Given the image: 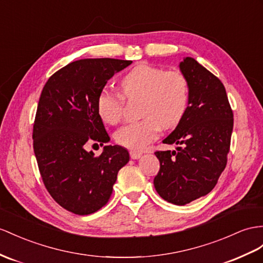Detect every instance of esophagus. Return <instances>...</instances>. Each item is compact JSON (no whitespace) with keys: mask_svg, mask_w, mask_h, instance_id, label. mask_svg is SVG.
Returning <instances> with one entry per match:
<instances>
[{"mask_svg":"<svg viewBox=\"0 0 263 263\" xmlns=\"http://www.w3.org/2000/svg\"><path fill=\"white\" fill-rule=\"evenodd\" d=\"M141 156H142V153L139 152V151H133V150L130 151V157H131V159H133V160L140 159Z\"/></svg>","mask_w":263,"mask_h":263,"instance_id":"obj_1","label":"esophagus"}]
</instances>
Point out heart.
I'll return each instance as SVG.
<instances>
[{"label": "heart", "instance_id": "1", "mask_svg": "<svg viewBox=\"0 0 263 263\" xmlns=\"http://www.w3.org/2000/svg\"><path fill=\"white\" fill-rule=\"evenodd\" d=\"M121 89L126 98H143L141 116L144 119L123 125L114 136L117 142L127 149H143L158 137L161 126H177L189 105V83L180 71L141 63L121 80ZM123 105L124 99L117 92L103 90L98 97V113L105 123H119Z\"/></svg>", "mask_w": 263, "mask_h": 263}]
</instances>
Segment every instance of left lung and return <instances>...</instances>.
<instances>
[{
  "label": "left lung",
  "mask_w": 263,
  "mask_h": 263,
  "mask_svg": "<svg viewBox=\"0 0 263 263\" xmlns=\"http://www.w3.org/2000/svg\"><path fill=\"white\" fill-rule=\"evenodd\" d=\"M189 83V105L183 119L164 140L177 151H157L160 170L153 184L170 203L184 205L206 196L227 165L233 113L224 85L190 57L179 64Z\"/></svg>",
  "instance_id": "8db88e82"
}]
</instances>
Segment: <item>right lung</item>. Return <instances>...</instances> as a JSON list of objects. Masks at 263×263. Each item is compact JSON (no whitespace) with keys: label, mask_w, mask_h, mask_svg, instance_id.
Instances as JSON below:
<instances>
[{"label":"right lung","mask_w":263,"mask_h":263,"mask_svg":"<svg viewBox=\"0 0 263 263\" xmlns=\"http://www.w3.org/2000/svg\"><path fill=\"white\" fill-rule=\"evenodd\" d=\"M132 61L83 59L60 69L45 83L39 100L33 149L43 183L65 210L97 212L109 201L118 172L130 160L120 145H105L99 157L90 142L110 141L97 101L114 74Z\"/></svg>","instance_id":"obj_1"}]
</instances>
